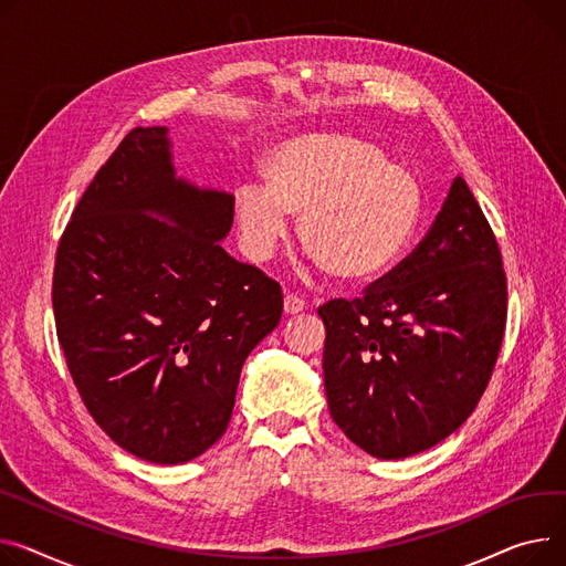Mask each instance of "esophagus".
Returning a JSON list of instances; mask_svg holds the SVG:
<instances>
[{"label":"esophagus","instance_id":"34e87169","mask_svg":"<svg viewBox=\"0 0 566 566\" xmlns=\"http://www.w3.org/2000/svg\"><path fill=\"white\" fill-rule=\"evenodd\" d=\"M305 307H307V303L300 295H295V293H286V297H284V312L286 314H300V312H305Z\"/></svg>","mask_w":566,"mask_h":566}]
</instances>
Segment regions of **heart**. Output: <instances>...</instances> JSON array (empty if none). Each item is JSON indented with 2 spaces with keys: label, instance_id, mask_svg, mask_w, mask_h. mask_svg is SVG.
Masks as SVG:
<instances>
[{
  "label": "heart",
  "instance_id": "heart-1",
  "mask_svg": "<svg viewBox=\"0 0 566 566\" xmlns=\"http://www.w3.org/2000/svg\"><path fill=\"white\" fill-rule=\"evenodd\" d=\"M263 177L234 191L239 237L254 261L275 254L295 213L316 263L342 280H368L394 266L419 224L417 175L355 134L282 140L263 159Z\"/></svg>",
  "mask_w": 566,
  "mask_h": 566
}]
</instances>
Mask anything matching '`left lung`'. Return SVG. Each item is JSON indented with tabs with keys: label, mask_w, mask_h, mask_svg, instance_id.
<instances>
[{
	"label": "left lung",
	"mask_w": 566,
	"mask_h": 566,
	"mask_svg": "<svg viewBox=\"0 0 566 566\" xmlns=\"http://www.w3.org/2000/svg\"><path fill=\"white\" fill-rule=\"evenodd\" d=\"M318 316L327 407L353 443L405 460L453 434L492 378L507 316L501 250L467 181L391 273Z\"/></svg>",
	"instance_id": "obj_1"
}]
</instances>
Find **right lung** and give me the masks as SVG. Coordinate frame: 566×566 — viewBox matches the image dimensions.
<instances>
[{
    "mask_svg": "<svg viewBox=\"0 0 566 566\" xmlns=\"http://www.w3.org/2000/svg\"><path fill=\"white\" fill-rule=\"evenodd\" d=\"M168 127H136L61 237L59 344L95 423L127 453L184 464L230 426L241 368L282 289L220 245L234 196L177 177Z\"/></svg>",
    "mask_w": 566,
    "mask_h": 566,
    "instance_id": "obj_1",
    "label": "right lung"
}]
</instances>
